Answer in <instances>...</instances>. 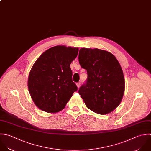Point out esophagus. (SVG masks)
Masks as SVG:
<instances>
[{
  "label": "esophagus",
  "instance_id": "34e87169",
  "mask_svg": "<svg viewBox=\"0 0 151 151\" xmlns=\"http://www.w3.org/2000/svg\"><path fill=\"white\" fill-rule=\"evenodd\" d=\"M76 85H77V86H78V88H79V87H80V86H81V83H80V82L77 83H76Z\"/></svg>",
  "mask_w": 151,
  "mask_h": 151
}]
</instances>
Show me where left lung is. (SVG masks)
I'll return each mask as SVG.
<instances>
[{
    "label": "left lung",
    "mask_w": 151,
    "mask_h": 151,
    "mask_svg": "<svg viewBox=\"0 0 151 151\" xmlns=\"http://www.w3.org/2000/svg\"><path fill=\"white\" fill-rule=\"evenodd\" d=\"M78 59L88 73L86 83L78 91L86 106L101 115L112 112L120 104L125 91L119 62L111 53L96 48H81Z\"/></svg>",
    "instance_id": "left-lung-1"
}]
</instances>
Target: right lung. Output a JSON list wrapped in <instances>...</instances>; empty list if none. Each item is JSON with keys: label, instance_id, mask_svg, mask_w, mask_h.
<instances>
[{"label": "right lung", "instance_id": "obj_1", "mask_svg": "<svg viewBox=\"0 0 151 151\" xmlns=\"http://www.w3.org/2000/svg\"><path fill=\"white\" fill-rule=\"evenodd\" d=\"M78 51V47L56 46L44 52L33 64L27 85L31 98L40 109L58 112L77 91L70 65Z\"/></svg>", "mask_w": 151, "mask_h": 151}]
</instances>
